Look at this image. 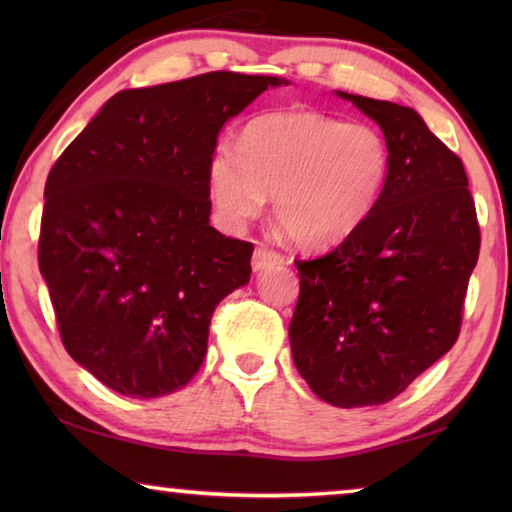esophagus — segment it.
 Wrapping results in <instances>:
<instances>
[{"label": "esophagus", "mask_w": 512, "mask_h": 512, "mask_svg": "<svg viewBox=\"0 0 512 512\" xmlns=\"http://www.w3.org/2000/svg\"><path fill=\"white\" fill-rule=\"evenodd\" d=\"M282 262H284V255L277 253V250L268 248L264 244H259L255 248V253H253V268H255V271H264V268L282 264Z\"/></svg>", "instance_id": "esophagus-1"}]
</instances>
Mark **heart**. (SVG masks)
I'll return each instance as SVG.
<instances>
[{"instance_id": "heart-1", "label": "heart", "mask_w": 512, "mask_h": 512, "mask_svg": "<svg viewBox=\"0 0 512 512\" xmlns=\"http://www.w3.org/2000/svg\"><path fill=\"white\" fill-rule=\"evenodd\" d=\"M391 151L370 124H345L316 110H277L250 119L239 151L216 146L207 185L221 219L241 225L273 194V214L305 248L350 237L384 192Z\"/></svg>"}]
</instances>
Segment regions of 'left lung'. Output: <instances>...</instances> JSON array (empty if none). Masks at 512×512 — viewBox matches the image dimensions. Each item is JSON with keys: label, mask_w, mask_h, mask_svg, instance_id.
<instances>
[{"label": "left lung", "mask_w": 512, "mask_h": 512, "mask_svg": "<svg viewBox=\"0 0 512 512\" xmlns=\"http://www.w3.org/2000/svg\"><path fill=\"white\" fill-rule=\"evenodd\" d=\"M384 131L391 169L377 205L332 253L296 259L293 363L341 409L391 402L452 350L481 232L463 160L413 108L336 92Z\"/></svg>", "instance_id": "1"}]
</instances>
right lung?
I'll return each instance as SVG.
<instances>
[{
    "mask_svg": "<svg viewBox=\"0 0 512 512\" xmlns=\"http://www.w3.org/2000/svg\"><path fill=\"white\" fill-rule=\"evenodd\" d=\"M277 76L210 72L121 90L51 167L38 264L65 350L128 397L189 384L253 244L210 225L207 167L225 121Z\"/></svg>",
    "mask_w": 512,
    "mask_h": 512,
    "instance_id": "1",
    "label": "right lung"
}]
</instances>
